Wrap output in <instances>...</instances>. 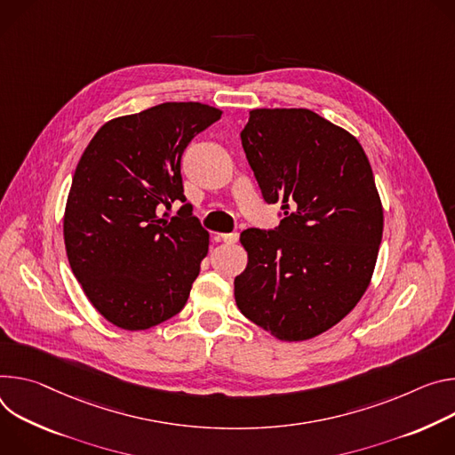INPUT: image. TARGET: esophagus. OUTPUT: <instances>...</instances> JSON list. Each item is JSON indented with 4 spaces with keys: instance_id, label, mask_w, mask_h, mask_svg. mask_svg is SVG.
<instances>
[{
    "instance_id": "1",
    "label": "esophagus",
    "mask_w": 455,
    "mask_h": 455,
    "mask_svg": "<svg viewBox=\"0 0 455 455\" xmlns=\"http://www.w3.org/2000/svg\"><path fill=\"white\" fill-rule=\"evenodd\" d=\"M215 238L222 240L226 243H235L238 240V233H219Z\"/></svg>"
}]
</instances>
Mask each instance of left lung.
<instances>
[{"label":"left lung","instance_id":"1","mask_svg":"<svg viewBox=\"0 0 455 455\" xmlns=\"http://www.w3.org/2000/svg\"><path fill=\"white\" fill-rule=\"evenodd\" d=\"M275 231H242L240 313L282 341L311 339L356 307L378 260L383 206L358 139L306 108H255L240 132Z\"/></svg>","mask_w":455,"mask_h":455}]
</instances>
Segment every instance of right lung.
I'll use <instances>...</instances> for the list:
<instances>
[{"mask_svg":"<svg viewBox=\"0 0 455 455\" xmlns=\"http://www.w3.org/2000/svg\"><path fill=\"white\" fill-rule=\"evenodd\" d=\"M202 103H163L116 117L84 148L67 198L63 236L74 276L116 327L144 331L175 316L208 255L210 235L184 204L180 159L219 121Z\"/></svg>","mask_w":455,"mask_h":455,"instance_id":"right-lung-1","label":"right lung"}]
</instances>
